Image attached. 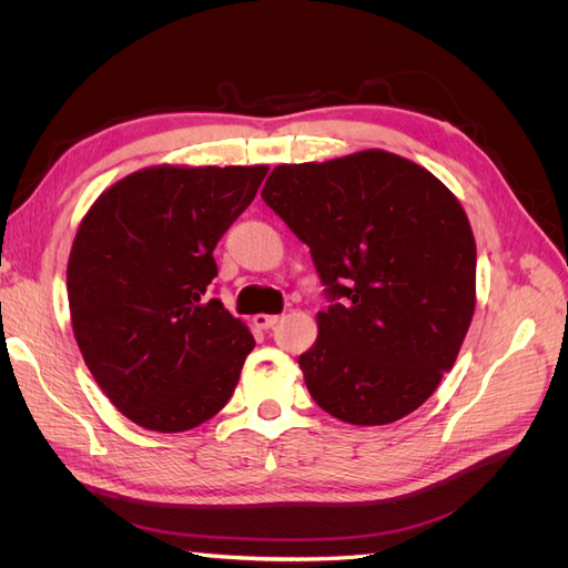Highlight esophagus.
Wrapping results in <instances>:
<instances>
[{
    "mask_svg": "<svg viewBox=\"0 0 568 568\" xmlns=\"http://www.w3.org/2000/svg\"><path fill=\"white\" fill-rule=\"evenodd\" d=\"M277 322H280V315H255L253 317V324L257 326V329H272Z\"/></svg>",
    "mask_w": 568,
    "mask_h": 568,
    "instance_id": "esophagus-1",
    "label": "esophagus"
}]
</instances>
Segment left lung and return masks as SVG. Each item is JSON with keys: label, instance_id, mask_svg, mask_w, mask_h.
<instances>
[{"label": "left lung", "instance_id": "1", "mask_svg": "<svg viewBox=\"0 0 568 568\" xmlns=\"http://www.w3.org/2000/svg\"><path fill=\"white\" fill-rule=\"evenodd\" d=\"M261 196L311 248L329 301L298 357L313 400L359 426L415 412L474 315L476 244L459 201L388 151L280 165Z\"/></svg>", "mask_w": 568, "mask_h": 568}]
</instances>
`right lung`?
Wrapping results in <instances>:
<instances>
[{
    "label": "right lung",
    "mask_w": 568,
    "mask_h": 568,
    "mask_svg": "<svg viewBox=\"0 0 568 568\" xmlns=\"http://www.w3.org/2000/svg\"><path fill=\"white\" fill-rule=\"evenodd\" d=\"M265 165L149 168L84 215L68 261L80 353L106 398L178 434L227 405L255 341L209 286L215 244L255 199Z\"/></svg>",
    "instance_id": "1"
}]
</instances>
